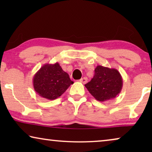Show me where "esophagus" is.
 Returning a JSON list of instances; mask_svg holds the SVG:
<instances>
[{
  "label": "esophagus",
  "mask_w": 152,
  "mask_h": 152,
  "mask_svg": "<svg viewBox=\"0 0 152 152\" xmlns=\"http://www.w3.org/2000/svg\"><path fill=\"white\" fill-rule=\"evenodd\" d=\"M87 81H88V79H87V77H83L80 80V82L83 83V84H86V83L87 82Z\"/></svg>",
  "instance_id": "34e87169"
}]
</instances>
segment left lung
Wrapping results in <instances>:
<instances>
[{
	"mask_svg": "<svg viewBox=\"0 0 152 152\" xmlns=\"http://www.w3.org/2000/svg\"><path fill=\"white\" fill-rule=\"evenodd\" d=\"M122 85V77L117 69L98 65L94 77L85 87L95 99L104 102L115 98L121 91Z\"/></svg>",
	"mask_w": 152,
	"mask_h": 152,
	"instance_id": "8db88e82",
	"label": "left lung"
}]
</instances>
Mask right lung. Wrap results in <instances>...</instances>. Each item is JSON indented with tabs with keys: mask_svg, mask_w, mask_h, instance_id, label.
<instances>
[{
	"mask_svg": "<svg viewBox=\"0 0 152 152\" xmlns=\"http://www.w3.org/2000/svg\"><path fill=\"white\" fill-rule=\"evenodd\" d=\"M59 64H45L33 77V86L39 96L53 100L59 97L73 84Z\"/></svg>",
	"mask_w": 152,
	"mask_h": 152,
	"instance_id": "obj_1",
	"label": "right lung"
}]
</instances>
